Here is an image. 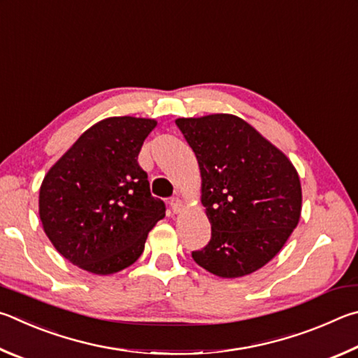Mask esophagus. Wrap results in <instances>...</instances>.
<instances>
[{
    "mask_svg": "<svg viewBox=\"0 0 358 358\" xmlns=\"http://www.w3.org/2000/svg\"><path fill=\"white\" fill-rule=\"evenodd\" d=\"M169 208H171L174 214H178V212L182 210V201L179 198H171L169 199Z\"/></svg>",
    "mask_w": 358,
    "mask_h": 358,
    "instance_id": "34e87169",
    "label": "esophagus"
}]
</instances>
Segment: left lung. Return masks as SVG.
<instances>
[{
    "label": "left lung",
    "instance_id": "1",
    "mask_svg": "<svg viewBox=\"0 0 358 358\" xmlns=\"http://www.w3.org/2000/svg\"><path fill=\"white\" fill-rule=\"evenodd\" d=\"M176 125L196 155L212 229L208 245L192 252V258L222 278L253 273L297 227L302 187L296 168L237 116L179 117Z\"/></svg>",
    "mask_w": 358,
    "mask_h": 358
}]
</instances>
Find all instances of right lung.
Here are the masks:
<instances>
[{"instance_id":"right-lung-1","label":"right lung","mask_w":358,"mask_h":358,"mask_svg":"<svg viewBox=\"0 0 358 358\" xmlns=\"http://www.w3.org/2000/svg\"><path fill=\"white\" fill-rule=\"evenodd\" d=\"M154 119L119 116L94 124L50 168L39 215L53 247L83 271L116 273L140 258L148 233L165 217L150 195L138 154Z\"/></svg>"}]
</instances>
